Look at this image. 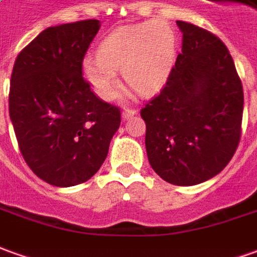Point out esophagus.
<instances>
[{
    "label": "esophagus",
    "instance_id": "obj_1",
    "mask_svg": "<svg viewBox=\"0 0 257 257\" xmlns=\"http://www.w3.org/2000/svg\"><path fill=\"white\" fill-rule=\"evenodd\" d=\"M137 114V110L136 109H124L123 113H121V118L123 120H128V118H132L133 116H136Z\"/></svg>",
    "mask_w": 257,
    "mask_h": 257
}]
</instances>
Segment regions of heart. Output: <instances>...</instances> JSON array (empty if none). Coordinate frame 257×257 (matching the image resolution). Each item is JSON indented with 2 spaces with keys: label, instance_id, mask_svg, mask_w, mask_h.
Wrapping results in <instances>:
<instances>
[{
  "label": "heart",
  "instance_id": "heart-1",
  "mask_svg": "<svg viewBox=\"0 0 257 257\" xmlns=\"http://www.w3.org/2000/svg\"><path fill=\"white\" fill-rule=\"evenodd\" d=\"M176 56L171 26L157 21L111 32L98 47V56L82 60V74L93 92L110 100L120 91L117 71L140 93H154L165 84Z\"/></svg>",
  "mask_w": 257,
  "mask_h": 257
}]
</instances>
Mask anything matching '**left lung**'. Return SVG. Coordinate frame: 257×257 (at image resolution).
Returning a JSON list of instances; mask_svg holds the SVG:
<instances>
[{
    "label": "left lung",
    "mask_w": 257,
    "mask_h": 257,
    "mask_svg": "<svg viewBox=\"0 0 257 257\" xmlns=\"http://www.w3.org/2000/svg\"><path fill=\"white\" fill-rule=\"evenodd\" d=\"M182 53L158 96L141 109L152 169L176 186L211 179L240 139L243 89L226 46L206 29L178 21Z\"/></svg>",
    "instance_id": "1"
}]
</instances>
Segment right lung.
I'll return each mask as SVG.
<instances>
[{
  "mask_svg": "<svg viewBox=\"0 0 257 257\" xmlns=\"http://www.w3.org/2000/svg\"><path fill=\"white\" fill-rule=\"evenodd\" d=\"M100 22L44 29L18 54L10 117L19 150L40 179L57 187L89 180L105 162L120 109L91 91L82 60Z\"/></svg>",
  "mask_w": 257,
  "mask_h": 257,
  "instance_id": "1",
  "label": "right lung"
}]
</instances>
